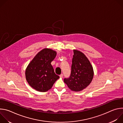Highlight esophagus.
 I'll return each instance as SVG.
<instances>
[{"label": "esophagus", "mask_w": 123, "mask_h": 123, "mask_svg": "<svg viewBox=\"0 0 123 123\" xmlns=\"http://www.w3.org/2000/svg\"><path fill=\"white\" fill-rule=\"evenodd\" d=\"M63 74H61L60 75V78H63Z\"/></svg>", "instance_id": "1"}]
</instances>
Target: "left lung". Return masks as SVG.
<instances>
[{
	"label": "left lung",
	"instance_id": "1",
	"mask_svg": "<svg viewBox=\"0 0 123 123\" xmlns=\"http://www.w3.org/2000/svg\"><path fill=\"white\" fill-rule=\"evenodd\" d=\"M71 73L64 79L69 89L75 92L83 90L91 83L93 77V68L82 52L74 50Z\"/></svg>",
	"mask_w": 123,
	"mask_h": 123
}]
</instances>
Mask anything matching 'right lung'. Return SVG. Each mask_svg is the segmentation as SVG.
<instances>
[{
	"label": "right lung",
	"instance_id": "right-lung-1",
	"mask_svg": "<svg viewBox=\"0 0 123 123\" xmlns=\"http://www.w3.org/2000/svg\"><path fill=\"white\" fill-rule=\"evenodd\" d=\"M56 55L55 51L44 49L39 51L28 65L25 72L26 78L35 90L47 92L59 78L50 64Z\"/></svg>",
	"mask_w": 123,
	"mask_h": 123
}]
</instances>
